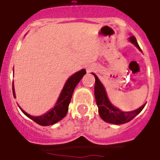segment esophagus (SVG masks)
<instances>
[{
    "mask_svg": "<svg viewBox=\"0 0 160 160\" xmlns=\"http://www.w3.org/2000/svg\"><path fill=\"white\" fill-rule=\"evenodd\" d=\"M91 72V69H88V72Z\"/></svg>",
    "mask_w": 160,
    "mask_h": 160,
    "instance_id": "obj_1",
    "label": "esophagus"
}]
</instances>
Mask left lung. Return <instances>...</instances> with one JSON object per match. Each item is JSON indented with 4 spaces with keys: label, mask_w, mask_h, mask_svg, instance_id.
<instances>
[{
    "label": "left lung",
    "mask_w": 160,
    "mask_h": 160,
    "mask_svg": "<svg viewBox=\"0 0 160 160\" xmlns=\"http://www.w3.org/2000/svg\"><path fill=\"white\" fill-rule=\"evenodd\" d=\"M129 40L132 43H134L135 47H138L140 51H142L134 36H130ZM92 75L95 76L94 94H95L97 105L98 106V111H99L100 117L105 122L116 125L124 124V123H126V122H129L130 121H131L134 117L137 116L142 110L146 104L142 105L138 109L130 111V112H122L120 109L113 106L109 102V99L107 97L106 92H105L103 84H101V82L100 81L99 79L97 78V76L94 73H92Z\"/></svg>",
    "instance_id": "1"
}]
</instances>
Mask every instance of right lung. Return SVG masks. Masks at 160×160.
<instances>
[{
	"label": "right lung",
	"instance_id": "1",
	"mask_svg": "<svg viewBox=\"0 0 160 160\" xmlns=\"http://www.w3.org/2000/svg\"><path fill=\"white\" fill-rule=\"evenodd\" d=\"M86 74V71L84 69L79 71L78 72H76L74 75H72L68 80H67L66 84H64L63 90L61 92L60 96H59V99L57 101L55 107L51 110L48 111L47 113L41 116L34 117L31 116L29 113H26L22 108H20L22 113L25 115L30 118V119L38 123V125L41 126H50V125H53L56 122H59L61 119H63L67 115L68 110V105L71 102L72 99V96L73 93L76 86L77 85L80 80H81L82 77ZM13 97H15L14 92V87H13Z\"/></svg>",
	"mask_w": 160,
	"mask_h": 160
}]
</instances>
